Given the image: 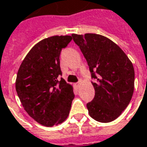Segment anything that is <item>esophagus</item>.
Listing matches in <instances>:
<instances>
[{"instance_id": "esophagus-1", "label": "esophagus", "mask_w": 147, "mask_h": 147, "mask_svg": "<svg viewBox=\"0 0 147 147\" xmlns=\"http://www.w3.org/2000/svg\"><path fill=\"white\" fill-rule=\"evenodd\" d=\"M75 86H76L77 88H79L80 86V82H78V83H76V84H75Z\"/></svg>"}]
</instances>
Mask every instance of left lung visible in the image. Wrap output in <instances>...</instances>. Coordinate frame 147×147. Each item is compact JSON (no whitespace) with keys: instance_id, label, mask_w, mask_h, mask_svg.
Wrapping results in <instances>:
<instances>
[{"instance_id":"left-lung-1","label":"left lung","mask_w":147,"mask_h":147,"mask_svg":"<svg viewBox=\"0 0 147 147\" xmlns=\"http://www.w3.org/2000/svg\"><path fill=\"white\" fill-rule=\"evenodd\" d=\"M89 66L94 98L86 104L93 119L116 120L129 104L134 92L135 71L124 52L110 39L96 34H71Z\"/></svg>"}]
</instances>
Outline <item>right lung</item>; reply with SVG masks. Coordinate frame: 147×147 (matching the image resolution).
Instances as JSON below:
<instances>
[{
  "label": "right lung",
  "mask_w": 147,
  "mask_h": 147,
  "mask_svg": "<svg viewBox=\"0 0 147 147\" xmlns=\"http://www.w3.org/2000/svg\"><path fill=\"white\" fill-rule=\"evenodd\" d=\"M71 36H53L40 41L25 57L18 71L16 90L29 116L46 127L67 119L74 99L73 87L62 76L60 54Z\"/></svg>",
  "instance_id": "right-lung-1"
}]
</instances>
